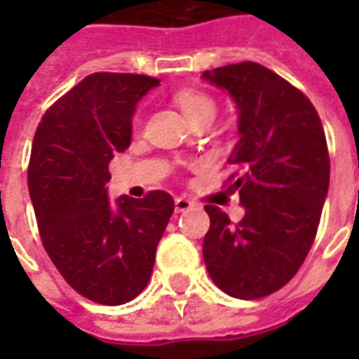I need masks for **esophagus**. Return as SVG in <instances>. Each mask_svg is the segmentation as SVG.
<instances>
[{
	"instance_id": "1",
	"label": "esophagus",
	"mask_w": 359,
	"mask_h": 359,
	"mask_svg": "<svg viewBox=\"0 0 359 359\" xmlns=\"http://www.w3.org/2000/svg\"><path fill=\"white\" fill-rule=\"evenodd\" d=\"M194 208V203L190 202V200H187V198H177L175 200V211L177 213H184V211L192 210Z\"/></svg>"
}]
</instances>
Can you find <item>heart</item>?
<instances>
[{
  "label": "heart",
  "mask_w": 359,
  "mask_h": 359,
  "mask_svg": "<svg viewBox=\"0 0 359 359\" xmlns=\"http://www.w3.org/2000/svg\"><path fill=\"white\" fill-rule=\"evenodd\" d=\"M175 103L179 105L182 115L194 125L200 118H213L217 113L215 102L210 95L198 92V90H180L179 94L175 95Z\"/></svg>",
  "instance_id": "obj_1"
}]
</instances>
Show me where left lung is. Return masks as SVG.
I'll use <instances>...</instances> for the list:
<instances>
[{"instance_id": "left-lung-1", "label": "left lung", "mask_w": 359, "mask_h": 359, "mask_svg": "<svg viewBox=\"0 0 359 359\" xmlns=\"http://www.w3.org/2000/svg\"><path fill=\"white\" fill-rule=\"evenodd\" d=\"M202 79L238 109L229 190L244 208L233 225L217 205H205L203 262L223 292L254 300L283 288L313 244L331 172L323 125L300 90L259 63L219 67Z\"/></svg>"}]
</instances>
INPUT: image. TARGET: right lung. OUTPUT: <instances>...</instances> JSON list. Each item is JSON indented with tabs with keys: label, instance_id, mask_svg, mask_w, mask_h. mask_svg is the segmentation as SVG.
<instances>
[{
	"label": "right lung",
	"instance_id": "right-lung-1",
	"mask_svg": "<svg viewBox=\"0 0 359 359\" xmlns=\"http://www.w3.org/2000/svg\"><path fill=\"white\" fill-rule=\"evenodd\" d=\"M159 81L94 73L46 111L36 128L28 192L43 248L74 290L121 306L146 288L175 210L171 194L107 198L109 161L130 146L136 105Z\"/></svg>",
	"mask_w": 359,
	"mask_h": 359
}]
</instances>
